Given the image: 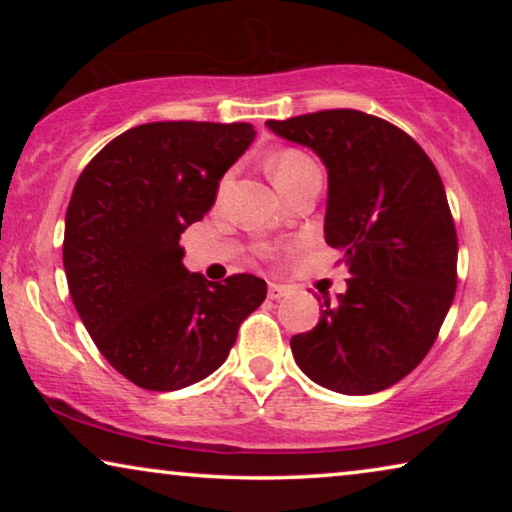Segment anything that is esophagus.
I'll return each mask as SVG.
<instances>
[{
  "label": "esophagus",
  "mask_w": 512,
  "mask_h": 512,
  "mask_svg": "<svg viewBox=\"0 0 512 512\" xmlns=\"http://www.w3.org/2000/svg\"><path fill=\"white\" fill-rule=\"evenodd\" d=\"M268 296H270L272 300H282V298L289 296V289H286V286H282V284H270Z\"/></svg>",
  "instance_id": "obj_1"
}]
</instances>
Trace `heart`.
Instances as JSON below:
<instances>
[{
	"label": "heart",
	"mask_w": 512,
	"mask_h": 512,
	"mask_svg": "<svg viewBox=\"0 0 512 512\" xmlns=\"http://www.w3.org/2000/svg\"><path fill=\"white\" fill-rule=\"evenodd\" d=\"M317 172V165L303 151L284 149L270 160V177L279 188V193H286L293 184H298L305 174Z\"/></svg>",
	"instance_id": "b5f03b06"
}]
</instances>
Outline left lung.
Returning <instances> with one entry per match:
<instances>
[{
  "instance_id": "obj_1",
  "label": "left lung",
  "mask_w": 512,
  "mask_h": 512,
  "mask_svg": "<svg viewBox=\"0 0 512 512\" xmlns=\"http://www.w3.org/2000/svg\"><path fill=\"white\" fill-rule=\"evenodd\" d=\"M328 172L326 244L347 291L324 296L319 324L293 335L298 368L338 394L368 396L412 373L457 291V230L440 174L415 139L354 109L268 121Z\"/></svg>"
}]
</instances>
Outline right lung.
<instances>
[{
  "mask_svg": "<svg viewBox=\"0 0 512 512\" xmlns=\"http://www.w3.org/2000/svg\"><path fill=\"white\" fill-rule=\"evenodd\" d=\"M254 137L249 123H144L111 139L76 181L62 244L69 296L104 359L137 387L205 380L265 300L261 277L214 284L188 272L179 244Z\"/></svg>",
  "mask_w": 512,
  "mask_h": 512,
  "instance_id": "1",
  "label": "right lung"
}]
</instances>
